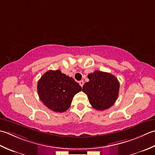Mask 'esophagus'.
<instances>
[{"label":"esophagus","mask_w":155,"mask_h":155,"mask_svg":"<svg viewBox=\"0 0 155 155\" xmlns=\"http://www.w3.org/2000/svg\"><path fill=\"white\" fill-rule=\"evenodd\" d=\"M79 84H80V85L81 86V87H82L84 86V81L83 80H81V81H79Z\"/></svg>","instance_id":"1"}]
</instances>
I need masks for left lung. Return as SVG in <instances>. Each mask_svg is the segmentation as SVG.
<instances>
[{"mask_svg": "<svg viewBox=\"0 0 155 155\" xmlns=\"http://www.w3.org/2000/svg\"><path fill=\"white\" fill-rule=\"evenodd\" d=\"M89 81L82 91L86 94L94 108L104 110L110 108L118 96L120 84L114 75L107 72L95 71L88 74Z\"/></svg>", "mask_w": 155, "mask_h": 155, "instance_id": "left-lung-1", "label": "left lung"}]
</instances>
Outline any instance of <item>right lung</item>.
<instances>
[{"label":"right lung","instance_id":"1","mask_svg":"<svg viewBox=\"0 0 155 155\" xmlns=\"http://www.w3.org/2000/svg\"><path fill=\"white\" fill-rule=\"evenodd\" d=\"M81 87L60 70H49L37 83V92L44 105L55 112H65Z\"/></svg>","mask_w":155,"mask_h":155}]
</instances>
